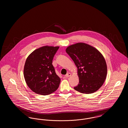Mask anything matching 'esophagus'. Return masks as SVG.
<instances>
[{"instance_id":"obj_1","label":"esophagus","mask_w":128,"mask_h":128,"mask_svg":"<svg viewBox=\"0 0 128 128\" xmlns=\"http://www.w3.org/2000/svg\"><path fill=\"white\" fill-rule=\"evenodd\" d=\"M71 75H72V74H71V73H67V74L65 75V77H67V78H68V77H70V76H71Z\"/></svg>"}]
</instances>
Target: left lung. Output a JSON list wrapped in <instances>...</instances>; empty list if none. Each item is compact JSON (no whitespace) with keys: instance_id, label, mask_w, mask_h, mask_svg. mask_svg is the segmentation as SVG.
Masks as SVG:
<instances>
[{"instance_id":"1","label":"left lung","mask_w":128,"mask_h":128,"mask_svg":"<svg viewBox=\"0 0 128 128\" xmlns=\"http://www.w3.org/2000/svg\"><path fill=\"white\" fill-rule=\"evenodd\" d=\"M66 51L78 68L79 82L74 89L85 94L97 91L103 84L107 74L103 56L98 49L84 43L70 46Z\"/></svg>"}]
</instances>
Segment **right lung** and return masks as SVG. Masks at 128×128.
I'll return each instance as SVG.
<instances>
[{
  "instance_id": "1",
  "label": "right lung",
  "mask_w": 128,
  "mask_h": 128,
  "mask_svg": "<svg viewBox=\"0 0 128 128\" xmlns=\"http://www.w3.org/2000/svg\"><path fill=\"white\" fill-rule=\"evenodd\" d=\"M59 46H44L34 51L27 58L24 74L25 82L37 94L48 95L59 87L60 78L56 75L52 60Z\"/></svg>"
}]
</instances>
